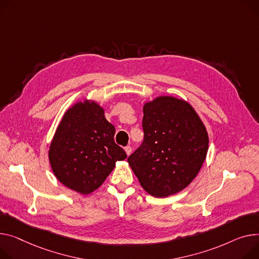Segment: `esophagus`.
Returning a JSON list of instances; mask_svg holds the SVG:
<instances>
[{
  "instance_id": "1",
  "label": "esophagus",
  "mask_w": 259,
  "mask_h": 259,
  "mask_svg": "<svg viewBox=\"0 0 259 259\" xmlns=\"http://www.w3.org/2000/svg\"><path fill=\"white\" fill-rule=\"evenodd\" d=\"M131 151H132V149H131V147H130V146H127V147L125 148V152H126V154L128 155V156H129V155L131 154Z\"/></svg>"
}]
</instances>
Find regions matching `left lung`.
I'll return each instance as SVG.
<instances>
[{
    "mask_svg": "<svg viewBox=\"0 0 259 259\" xmlns=\"http://www.w3.org/2000/svg\"><path fill=\"white\" fill-rule=\"evenodd\" d=\"M143 111L144 143L128 163L151 196L176 195L199 174L209 146L207 130L195 108L173 96L146 102Z\"/></svg>",
    "mask_w": 259,
    "mask_h": 259,
    "instance_id": "8db88e82",
    "label": "left lung"
}]
</instances>
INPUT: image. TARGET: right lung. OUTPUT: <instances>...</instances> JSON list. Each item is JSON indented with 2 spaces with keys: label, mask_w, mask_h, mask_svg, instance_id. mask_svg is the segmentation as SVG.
Segmentation results:
<instances>
[{
  "label": "right lung",
  "mask_w": 259,
  "mask_h": 259,
  "mask_svg": "<svg viewBox=\"0 0 259 259\" xmlns=\"http://www.w3.org/2000/svg\"><path fill=\"white\" fill-rule=\"evenodd\" d=\"M104 107L90 99L68 108L54 133L48 156L53 174L67 188L90 195L127 158L114 143L115 128L106 119Z\"/></svg>",
  "instance_id": "right-lung-1"
}]
</instances>
